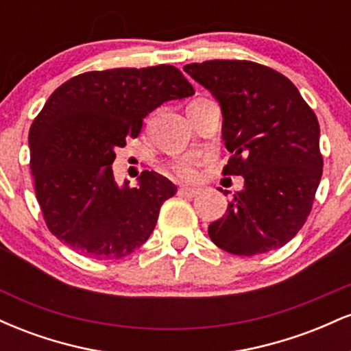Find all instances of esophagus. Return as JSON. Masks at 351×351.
<instances>
[{
  "instance_id": "1",
  "label": "esophagus",
  "mask_w": 351,
  "mask_h": 351,
  "mask_svg": "<svg viewBox=\"0 0 351 351\" xmlns=\"http://www.w3.org/2000/svg\"><path fill=\"white\" fill-rule=\"evenodd\" d=\"M201 193V189L198 188H180L178 195L184 196V198H196Z\"/></svg>"
}]
</instances>
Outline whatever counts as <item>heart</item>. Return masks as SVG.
Segmentation results:
<instances>
[{
    "mask_svg": "<svg viewBox=\"0 0 351 351\" xmlns=\"http://www.w3.org/2000/svg\"><path fill=\"white\" fill-rule=\"evenodd\" d=\"M170 170L184 181H196L201 175V160L196 156H184L171 163Z\"/></svg>",
    "mask_w": 351,
    "mask_h": 351,
    "instance_id": "b5f03b06",
    "label": "heart"
}]
</instances>
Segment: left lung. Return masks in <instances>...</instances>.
Here are the masks:
<instances>
[{"mask_svg": "<svg viewBox=\"0 0 351 351\" xmlns=\"http://www.w3.org/2000/svg\"><path fill=\"white\" fill-rule=\"evenodd\" d=\"M183 71L223 110L232 153L223 175L244 178L226 215L209 224V237L236 256L282 247L307 221L324 171L317 115L291 80L263 64L215 59Z\"/></svg>", "mask_w": 351, "mask_h": 351, "instance_id": "obj_1", "label": "left lung"}]
</instances>
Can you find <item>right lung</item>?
Returning <instances> with one entry per match:
<instances>
[{
    "label": "right lung",
    "instance_id": "obj_1",
    "mask_svg": "<svg viewBox=\"0 0 351 351\" xmlns=\"http://www.w3.org/2000/svg\"><path fill=\"white\" fill-rule=\"evenodd\" d=\"M193 94L165 64L84 72L52 92L31 125L29 148L36 198L60 243L97 261L122 259L147 243L176 186L148 170L138 188L119 186L115 150L138 136L152 110Z\"/></svg>",
    "mask_w": 351,
    "mask_h": 351
}]
</instances>
